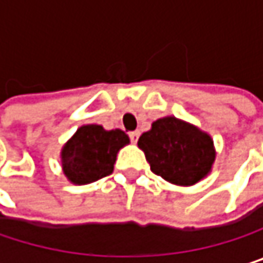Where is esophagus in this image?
<instances>
[{
	"label": "esophagus",
	"mask_w": 263,
	"mask_h": 263,
	"mask_svg": "<svg viewBox=\"0 0 263 263\" xmlns=\"http://www.w3.org/2000/svg\"><path fill=\"white\" fill-rule=\"evenodd\" d=\"M138 137H140V132H138V131H132V132H129V138H131L132 143H137V140H138Z\"/></svg>",
	"instance_id": "1"
}]
</instances>
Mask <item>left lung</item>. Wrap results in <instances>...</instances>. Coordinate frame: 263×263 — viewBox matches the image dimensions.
<instances>
[{"instance_id":"8db88e82","label":"left lung","mask_w":263,"mask_h":263,"mask_svg":"<svg viewBox=\"0 0 263 263\" xmlns=\"http://www.w3.org/2000/svg\"><path fill=\"white\" fill-rule=\"evenodd\" d=\"M137 144L155 175L181 187L204 180L216 158L212 135L174 116L155 120Z\"/></svg>"}]
</instances>
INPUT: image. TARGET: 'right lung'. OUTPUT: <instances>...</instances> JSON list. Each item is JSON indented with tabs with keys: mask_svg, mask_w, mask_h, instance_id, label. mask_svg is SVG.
<instances>
[{
	"mask_svg": "<svg viewBox=\"0 0 263 263\" xmlns=\"http://www.w3.org/2000/svg\"><path fill=\"white\" fill-rule=\"evenodd\" d=\"M129 144L122 129L106 131L102 125H83L61 149L62 172L70 183L83 185L112 174L117 154Z\"/></svg>",
	"mask_w": 263,
	"mask_h": 263,
	"instance_id": "1",
	"label": "right lung"
}]
</instances>
